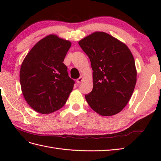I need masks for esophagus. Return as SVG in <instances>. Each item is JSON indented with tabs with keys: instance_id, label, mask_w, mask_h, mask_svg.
I'll return each mask as SVG.
<instances>
[{
	"instance_id": "esophagus-1",
	"label": "esophagus",
	"mask_w": 161,
	"mask_h": 161,
	"mask_svg": "<svg viewBox=\"0 0 161 161\" xmlns=\"http://www.w3.org/2000/svg\"><path fill=\"white\" fill-rule=\"evenodd\" d=\"M83 80H84V77H83V76H81L80 78H78L77 80V84H80V83H81V81H83Z\"/></svg>"
}]
</instances>
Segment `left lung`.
<instances>
[{"mask_svg": "<svg viewBox=\"0 0 161 161\" xmlns=\"http://www.w3.org/2000/svg\"><path fill=\"white\" fill-rule=\"evenodd\" d=\"M89 57L93 90L85 98L103 116L114 115L127 104L137 80L135 60L125 43L104 32H95L78 42Z\"/></svg>", "mask_w": 161, "mask_h": 161, "instance_id": "8db88e82", "label": "left lung"}]
</instances>
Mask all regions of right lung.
Masks as SVG:
<instances>
[{
    "mask_svg": "<svg viewBox=\"0 0 161 161\" xmlns=\"http://www.w3.org/2000/svg\"><path fill=\"white\" fill-rule=\"evenodd\" d=\"M70 41L49 35L39 41L23 59L20 83L27 103L35 111L49 114L64 107L75 81L63 62Z\"/></svg>",
    "mask_w": 161,
    "mask_h": 161,
    "instance_id": "obj_1",
    "label": "right lung"
}]
</instances>
